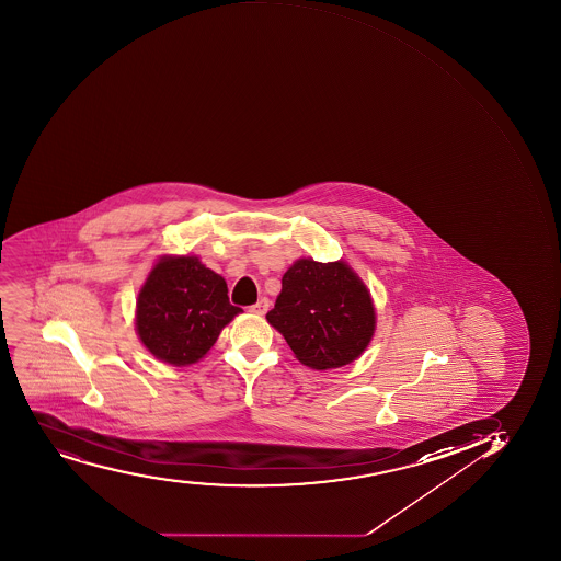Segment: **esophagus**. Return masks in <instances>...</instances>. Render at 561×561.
Instances as JSON below:
<instances>
[{
	"instance_id": "esophagus-1",
	"label": "esophagus",
	"mask_w": 561,
	"mask_h": 561,
	"mask_svg": "<svg viewBox=\"0 0 561 561\" xmlns=\"http://www.w3.org/2000/svg\"><path fill=\"white\" fill-rule=\"evenodd\" d=\"M266 311H268V300L266 298H261L260 301H255L254 306L249 307V312L257 314V317H263Z\"/></svg>"
}]
</instances>
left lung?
<instances>
[{
	"instance_id": "8db88e82",
	"label": "left lung",
	"mask_w": 561,
	"mask_h": 561,
	"mask_svg": "<svg viewBox=\"0 0 561 561\" xmlns=\"http://www.w3.org/2000/svg\"><path fill=\"white\" fill-rule=\"evenodd\" d=\"M266 320L296 358L318 371L358 358L375 333L371 296L344 261H296Z\"/></svg>"
}]
</instances>
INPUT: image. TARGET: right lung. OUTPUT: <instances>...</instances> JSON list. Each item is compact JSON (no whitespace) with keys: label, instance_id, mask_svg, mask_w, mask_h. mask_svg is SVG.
Instances as JSON below:
<instances>
[{"label":"right lung","instance_id":"obj_1","mask_svg":"<svg viewBox=\"0 0 561 561\" xmlns=\"http://www.w3.org/2000/svg\"><path fill=\"white\" fill-rule=\"evenodd\" d=\"M239 312L228 300L225 279L197 257H164L140 290L137 333L159 360L190 366Z\"/></svg>","mask_w":561,"mask_h":561}]
</instances>
